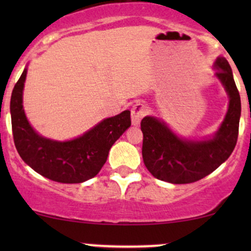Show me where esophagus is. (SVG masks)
Returning <instances> with one entry per match:
<instances>
[{"label": "esophagus", "instance_id": "34e87169", "mask_svg": "<svg viewBox=\"0 0 251 251\" xmlns=\"http://www.w3.org/2000/svg\"><path fill=\"white\" fill-rule=\"evenodd\" d=\"M149 112V107L144 103H135V105L132 107L131 109V119H132V124L134 126H138L142 122V119L144 117L148 114Z\"/></svg>", "mask_w": 251, "mask_h": 251}]
</instances>
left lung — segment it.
<instances>
[{
  "label": "left lung",
  "mask_w": 251,
  "mask_h": 251,
  "mask_svg": "<svg viewBox=\"0 0 251 251\" xmlns=\"http://www.w3.org/2000/svg\"><path fill=\"white\" fill-rule=\"evenodd\" d=\"M214 68L229 97V107L212 137L186 139L176 134L159 118H143V160L157 179L172 184L194 183L214 172L234 151L241 118L240 93L226 57H217Z\"/></svg>",
  "instance_id": "8db88e82"
}]
</instances>
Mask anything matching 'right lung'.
<instances>
[{"instance_id": "add662e5", "label": "right lung", "mask_w": 251, "mask_h": 251, "mask_svg": "<svg viewBox=\"0 0 251 251\" xmlns=\"http://www.w3.org/2000/svg\"><path fill=\"white\" fill-rule=\"evenodd\" d=\"M27 67L10 99L14 143L22 160L34 171L59 183H82L96 177L107 160L112 145L131 126V112L106 118L80 137L57 142L42 137L31 127L24 109Z\"/></svg>"}]
</instances>
